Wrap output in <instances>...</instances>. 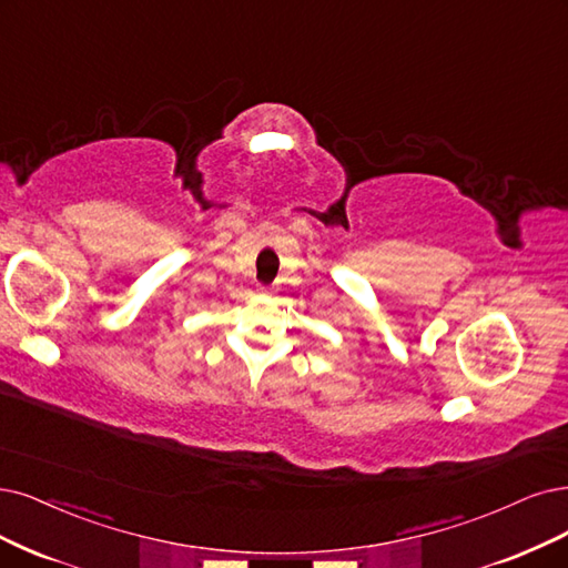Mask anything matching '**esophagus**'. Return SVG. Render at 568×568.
<instances>
[{
    "mask_svg": "<svg viewBox=\"0 0 568 568\" xmlns=\"http://www.w3.org/2000/svg\"><path fill=\"white\" fill-rule=\"evenodd\" d=\"M257 292H260V295H264V297H268V295H271V292H273V290H271V287H266V285H260V287H257Z\"/></svg>",
    "mask_w": 568,
    "mask_h": 568,
    "instance_id": "1",
    "label": "esophagus"
}]
</instances>
